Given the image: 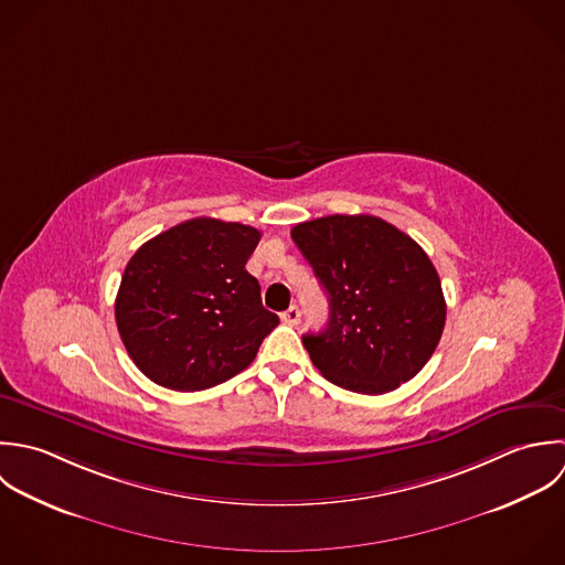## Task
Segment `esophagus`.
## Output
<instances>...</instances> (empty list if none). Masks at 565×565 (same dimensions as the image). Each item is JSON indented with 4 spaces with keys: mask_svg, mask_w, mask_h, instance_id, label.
<instances>
[{
    "mask_svg": "<svg viewBox=\"0 0 565 565\" xmlns=\"http://www.w3.org/2000/svg\"><path fill=\"white\" fill-rule=\"evenodd\" d=\"M280 320L285 322V324H289V327H296L298 322H300V309L294 305V307H289L282 316H280Z\"/></svg>",
    "mask_w": 565,
    "mask_h": 565,
    "instance_id": "34e87169",
    "label": "esophagus"
}]
</instances>
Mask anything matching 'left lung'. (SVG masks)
Here are the masks:
<instances>
[{"label":"left lung","instance_id":"left-lung-1","mask_svg":"<svg viewBox=\"0 0 565 565\" xmlns=\"http://www.w3.org/2000/svg\"><path fill=\"white\" fill-rule=\"evenodd\" d=\"M291 238L331 305L322 333L302 338L313 366L360 394H385L418 375L436 351L447 305L423 247L373 214L298 223Z\"/></svg>","mask_w":565,"mask_h":565}]
</instances>
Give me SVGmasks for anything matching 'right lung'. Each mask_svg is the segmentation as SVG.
Instances as JSON below:
<instances>
[{"label": "right lung", "instance_id": "1", "mask_svg": "<svg viewBox=\"0 0 565 565\" xmlns=\"http://www.w3.org/2000/svg\"><path fill=\"white\" fill-rule=\"evenodd\" d=\"M260 232L199 216L147 241L127 263L116 324L134 364L158 385L194 392L245 371L278 316L245 269Z\"/></svg>", "mask_w": 565, "mask_h": 565}]
</instances>
